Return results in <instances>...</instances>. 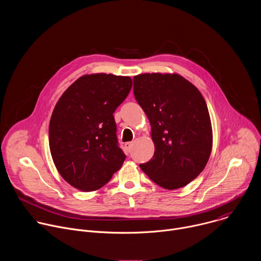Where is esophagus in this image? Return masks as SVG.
Returning a JSON list of instances; mask_svg holds the SVG:
<instances>
[{
  "label": "esophagus",
  "mask_w": 261,
  "mask_h": 261,
  "mask_svg": "<svg viewBox=\"0 0 261 261\" xmlns=\"http://www.w3.org/2000/svg\"><path fill=\"white\" fill-rule=\"evenodd\" d=\"M132 145H133V142H126L125 143V147L127 148V151H131V148H132Z\"/></svg>",
  "instance_id": "34e87169"
}]
</instances>
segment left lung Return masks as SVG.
I'll list each match as a JSON object with an SVG mask.
<instances>
[{
    "label": "left lung",
    "mask_w": 261,
    "mask_h": 261,
    "mask_svg": "<svg viewBox=\"0 0 261 261\" xmlns=\"http://www.w3.org/2000/svg\"><path fill=\"white\" fill-rule=\"evenodd\" d=\"M134 97L152 126L153 158L140 164L160 187H184L205 167L213 143L211 119L200 92L178 74L133 77Z\"/></svg>",
    "instance_id": "obj_1"
}]
</instances>
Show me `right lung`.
<instances>
[{
	"mask_svg": "<svg viewBox=\"0 0 261 261\" xmlns=\"http://www.w3.org/2000/svg\"><path fill=\"white\" fill-rule=\"evenodd\" d=\"M131 88L128 76L91 74L59 99L49 122V148L58 171L74 188L100 189L125 161L114 113Z\"/></svg>",
	"mask_w": 261,
	"mask_h": 261,
	"instance_id": "right-lung-1",
	"label": "right lung"
}]
</instances>
